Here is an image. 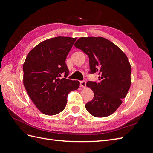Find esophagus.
I'll use <instances>...</instances> for the list:
<instances>
[{
  "label": "esophagus",
  "mask_w": 153,
  "mask_h": 153,
  "mask_svg": "<svg viewBox=\"0 0 153 153\" xmlns=\"http://www.w3.org/2000/svg\"><path fill=\"white\" fill-rule=\"evenodd\" d=\"M80 87H86V82L85 81H81L80 82Z\"/></svg>",
  "instance_id": "1"
}]
</instances>
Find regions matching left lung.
Listing matches in <instances>:
<instances>
[{
    "mask_svg": "<svg viewBox=\"0 0 153 153\" xmlns=\"http://www.w3.org/2000/svg\"><path fill=\"white\" fill-rule=\"evenodd\" d=\"M89 59V73H98L99 82L89 81L87 87L94 98L85 105L87 110L96 117L112 114L123 103L131 85V67L125 53L102 37H82L75 43Z\"/></svg>",
    "mask_w": 153,
    "mask_h": 153,
    "instance_id": "1",
    "label": "left lung"
}]
</instances>
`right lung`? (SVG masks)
Masks as SVG:
<instances>
[{"label": "right lung", "mask_w": 153, "mask_h": 153, "mask_svg": "<svg viewBox=\"0 0 153 153\" xmlns=\"http://www.w3.org/2000/svg\"><path fill=\"white\" fill-rule=\"evenodd\" d=\"M76 38L58 36L43 41L32 49L23 66L24 85L30 98L41 113L56 115L65 108L68 94L80 85L66 78V59ZM65 78L60 79V74Z\"/></svg>", "instance_id": "right-lung-1"}]
</instances>
